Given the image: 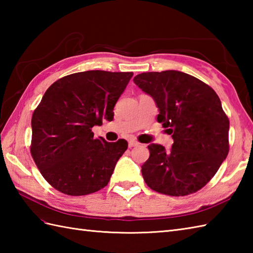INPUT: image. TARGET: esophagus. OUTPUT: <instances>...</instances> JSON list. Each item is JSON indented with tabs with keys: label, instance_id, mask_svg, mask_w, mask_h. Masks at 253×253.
Listing matches in <instances>:
<instances>
[{
	"label": "esophagus",
	"instance_id": "obj_1",
	"mask_svg": "<svg viewBox=\"0 0 253 253\" xmlns=\"http://www.w3.org/2000/svg\"><path fill=\"white\" fill-rule=\"evenodd\" d=\"M137 146H139V142H137L136 140L128 141V147H129V148H133V147H137Z\"/></svg>",
	"mask_w": 253,
	"mask_h": 253
}]
</instances>
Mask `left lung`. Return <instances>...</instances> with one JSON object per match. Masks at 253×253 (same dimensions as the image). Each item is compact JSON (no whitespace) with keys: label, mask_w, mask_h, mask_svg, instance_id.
Listing matches in <instances>:
<instances>
[{"label":"left lung","mask_w":253,"mask_h":253,"mask_svg":"<svg viewBox=\"0 0 253 253\" xmlns=\"http://www.w3.org/2000/svg\"><path fill=\"white\" fill-rule=\"evenodd\" d=\"M159 109L158 122L168 128L174 143L169 150L148 146L141 166L146 184L160 193L187 196L201 189L226 159L229 121L221 100L210 85L178 71L150 72L133 78Z\"/></svg>","instance_id":"left-lung-1"}]
</instances>
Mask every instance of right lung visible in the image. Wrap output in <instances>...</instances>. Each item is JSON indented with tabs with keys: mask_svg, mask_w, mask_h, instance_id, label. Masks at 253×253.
Masks as SVG:
<instances>
[{
	"mask_svg": "<svg viewBox=\"0 0 253 253\" xmlns=\"http://www.w3.org/2000/svg\"><path fill=\"white\" fill-rule=\"evenodd\" d=\"M132 75L76 73L45 91L31 118L30 151L42 176L56 190L84 196L109 184L128 143L94 138L91 128L113 120L114 106Z\"/></svg>",
	"mask_w": 253,
	"mask_h": 253,
	"instance_id": "add662e5",
	"label": "right lung"
}]
</instances>
